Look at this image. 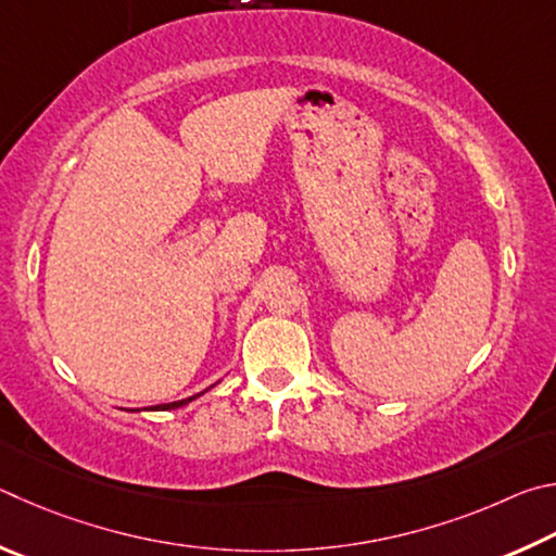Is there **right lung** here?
Instances as JSON below:
<instances>
[{"mask_svg":"<svg viewBox=\"0 0 556 556\" xmlns=\"http://www.w3.org/2000/svg\"><path fill=\"white\" fill-rule=\"evenodd\" d=\"M217 386V383H214ZM214 386H210V388H214ZM207 388V391H210ZM207 391H202V393H207ZM202 393H198V395H192V397H185V401H175V403H163V405H151L149 410H175V407H182V405H188V403H192L194 397H200Z\"/></svg>","mask_w":556,"mask_h":556,"instance_id":"right-lung-1","label":"right lung"}]
</instances>
